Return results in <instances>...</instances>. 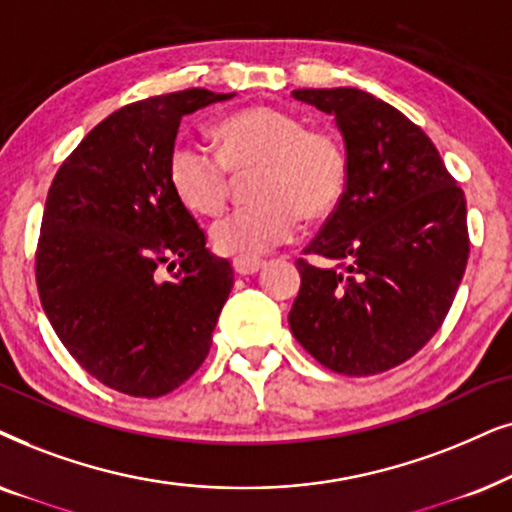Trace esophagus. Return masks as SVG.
Instances as JSON below:
<instances>
[{
  "label": "esophagus",
  "instance_id": "1",
  "mask_svg": "<svg viewBox=\"0 0 512 512\" xmlns=\"http://www.w3.org/2000/svg\"><path fill=\"white\" fill-rule=\"evenodd\" d=\"M264 267L262 257H250V255H238L234 257V271L241 276H252Z\"/></svg>",
  "mask_w": 512,
  "mask_h": 512
}]
</instances>
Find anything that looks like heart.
Listing matches in <instances>:
<instances>
[{"instance_id": "b5f03b06", "label": "heart", "mask_w": 512, "mask_h": 512, "mask_svg": "<svg viewBox=\"0 0 512 512\" xmlns=\"http://www.w3.org/2000/svg\"><path fill=\"white\" fill-rule=\"evenodd\" d=\"M220 149L180 138L170 149L168 175L177 199L199 215H217L231 192V170H260L252 206L236 208L210 227L227 255H260L288 243L299 222L323 220L342 201L349 161L335 133L304 128L283 109L255 105L217 126Z\"/></svg>"}]
</instances>
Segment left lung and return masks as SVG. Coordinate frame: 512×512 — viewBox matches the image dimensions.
Segmentation results:
<instances>
[{
	"mask_svg": "<svg viewBox=\"0 0 512 512\" xmlns=\"http://www.w3.org/2000/svg\"><path fill=\"white\" fill-rule=\"evenodd\" d=\"M332 114L349 180L297 260L290 330L327 370L370 377L410 360L440 330L466 271V196L431 138L358 88H299Z\"/></svg>",
	"mask_w": 512,
	"mask_h": 512,
	"instance_id": "obj_1",
	"label": "left lung"
}]
</instances>
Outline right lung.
Returning <instances> with one entry per match:
<instances>
[{
  "label": "right lung",
  "mask_w": 512,
  "mask_h": 512,
  "mask_svg": "<svg viewBox=\"0 0 512 512\" xmlns=\"http://www.w3.org/2000/svg\"><path fill=\"white\" fill-rule=\"evenodd\" d=\"M154 95L102 119L53 177L34 271L70 356L114 391L159 398L206 360L234 269L177 199L168 156L185 114L229 100Z\"/></svg>",
  "instance_id": "1"
}]
</instances>
